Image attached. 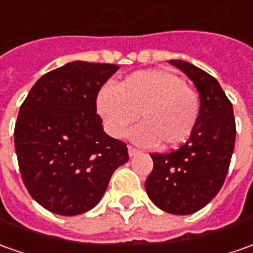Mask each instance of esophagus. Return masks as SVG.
<instances>
[{
	"label": "esophagus",
	"mask_w": 253,
	"mask_h": 253,
	"mask_svg": "<svg viewBox=\"0 0 253 253\" xmlns=\"http://www.w3.org/2000/svg\"><path fill=\"white\" fill-rule=\"evenodd\" d=\"M127 149H128V156H130V158L138 155V152H140L138 149H135L134 147H131V145H128V147H127Z\"/></svg>",
	"instance_id": "1"
}]
</instances>
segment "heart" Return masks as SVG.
Returning a JSON list of instances; mask_svg holds the SVG:
<instances>
[{
  "mask_svg": "<svg viewBox=\"0 0 253 253\" xmlns=\"http://www.w3.org/2000/svg\"><path fill=\"white\" fill-rule=\"evenodd\" d=\"M97 108L106 130L113 137L123 135L138 118L141 123L131 138L141 145L177 147L188 140L197 126L201 101L197 91L169 70H140L123 79L116 87L104 85Z\"/></svg>",
  "mask_w": 253,
  "mask_h": 253,
  "instance_id": "heart-1",
  "label": "heart"
}]
</instances>
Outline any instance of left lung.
Masks as SVG:
<instances>
[{"label": "left lung", "mask_w": 253, "mask_h": 253, "mask_svg": "<svg viewBox=\"0 0 253 253\" xmlns=\"http://www.w3.org/2000/svg\"><path fill=\"white\" fill-rule=\"evenodd\" d=\"M169 62L195 84L201 111L185 144L171 152L151 154L154 169L145 190L165 212L191 214L208 205L226 180L235 144L234 112L214 77L188 62Z\"/></svg>", "instance_id": "obj_1"}]
</instances>
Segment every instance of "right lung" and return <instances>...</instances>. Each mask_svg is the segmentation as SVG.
<instances>
[{"mask_svg": "<svg viewBox=\"0 0 253 253\" xmlns=\"http://www.w3.org/2000/svg\"><path fill=\"white\" fill-rule=\"evenodd\" d=\"M119 69L76 61L40 77L19 109L15 149L29 194L62 216L87 212L102 198L113 171L128 161L126 144L109 137L97 95Z\"/></svg>", "mask_w": 253, "mask_h": 253, "instance_id": "1", "label": "right lung"}]
</instances>
